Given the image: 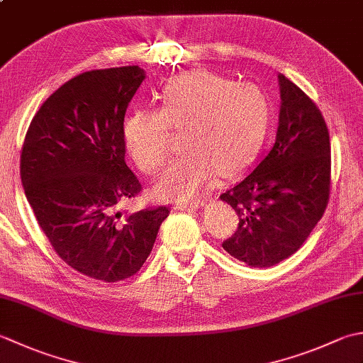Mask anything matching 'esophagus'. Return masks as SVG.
I'll list each match as a JSON object with an SVG mask.
<instances>
[{
	"label": "esophagus",
	"instance_id": "34e87169",
	"mask_svg": "<svg viewBox=\"0 0 363 363\" xmlns=\"http://www.w3.org/2000/svg\"><path fill=\"white\" fill-rule=\"evenodd\" d=\"M206 206L204 201H195V203H190V204H179L177 206V209L179 211H198V209H203Z\"/></svg>",
	"mask_w": 363,
	"mask_h": 363
}]
</instances>
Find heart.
<instances>
[{"instance_id":"b5f03b06","label":"heart","mask_w":363,"mask_h":363,"mask_svg":"<svg viewBox=\"0 0 363 363\" xmlns=\"http://www.w3.org/2000/svg\"><path fill=\"white\" fill-rule=\"evenodd\" d=\"M162 109H134L121 123L130 157L157 173L169 156V129H186L184 148L160 176V199L187 203L211 190L218 176L243 173L264 146L272 123L269 98L256 84H237L206 70L176 76L164 89Z\"/></svg>"}]
</instances>
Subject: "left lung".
Here are the masks:
<instances>
[{
  "label": "left lung",
  "mask_w": 363,
  "mask_h": 363,
  "mask_svg": "<svg viewBox=\"0 0 363 363\" xmlns=\"http://www.w3.org/2000/svg\"><path fill=\"white\" fill-rule=\"evenodd\" d=\"M273 148L234 187L220 195L238 215L223 242L230 256L268 268L296 252L321 220L330 187V142L320 109L284 74Z\"/></svg>",
  "instance_id": "left-lung-1"
}]
</instances>
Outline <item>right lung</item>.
<instances>
[{
	"label": "right lung",
	"instance_id": "1",
	"mask_svg": "<svg viewBox=\"0 0 363 363\" xmlns=\"http://www.w3.org/2000/svg\"><path fill=\"white\" fill-rule=\"evenodd\" d=\"M143 79L137 65L76 76L37 111L21 150V182L43 234L67 265L103 282L142 268L169 213L118 211L142 190L121 123Z\"/></svg>",
	"mask_w": 363,
	"mask_h": 363
}]
</instances>
